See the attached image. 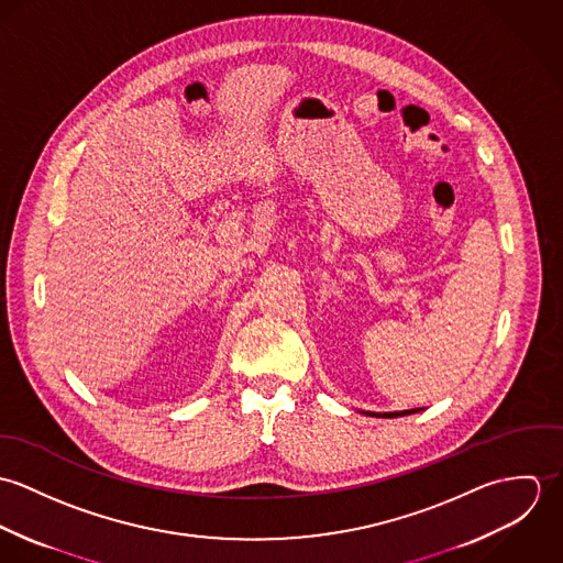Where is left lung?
<instances>
[{"label":"left lung","mask_w":563,"mask_h":563,"mask_svg":"<svg viewBox=\"0 0 563 563\" xmlns=\"http://www.w3.org/2000/svg\"><path fill=\"white\" fill-rule=\"evenodd\" d=\"M418 409H405V411H393V413H384V418H395V416H405V413H413Z\"/></svg>","instance_id":"1"}]
</instances>
